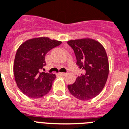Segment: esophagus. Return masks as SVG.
Here are the masks:
<instances>
[{
	"mask_svg": "<svg viewBox=\"0 0 129 129\" xmlns=\"http://www.w3.org/2000/svg\"><path fill=\"white\" fill-rule=\"evenodd\" d=\"M65 74L66 73H58V75L60 76H64L65 75Z\"/></svg>",
	"mask_w": 129,
	"mask_h": 129,
	"instance_id": "obj_1",
	"label": "esophagus"
}]
</instances>
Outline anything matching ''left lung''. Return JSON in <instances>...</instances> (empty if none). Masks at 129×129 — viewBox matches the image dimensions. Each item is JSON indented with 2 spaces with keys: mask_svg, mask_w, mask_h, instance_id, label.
I'll list each match as a JSON object with an SVG mask.
<instances>
[{
  "mask_svg": "<svg viewBox=\"0 0 129 129\" xmlns=\"http://www.w3.org/2000/svg\"><path fill=\"white\" fill-rule=\"evenodd\" d=\"M67 44L73 50L77 65L83 73L73 84L68 85L70 93L81 100L97 96L105 86L109 73L107 54L101 44L93 40H70Z\"/></svg>",
  "mask_w": 129,
  "mask_h": 129,
  "instance_id": "8db88e82",
  "label": "left lung"
}]
</instances>
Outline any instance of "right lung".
<instances>
[{"label": "right lung", "instance_id": "add662e5", "mask_svg": "<svg viewBox=\"0 0 129 129\" xmlns=\"http://www.w3.org/2000/svg\"><path fill=\"white\" fill-rule=\"evenodd\" d=\"M61 42L48 38L31 39L22 44L16 53L13 66L18 87L27 96L39 98L50 91L56 75L44 71L45 56Z\"/></svg>", "mask_w": 129, "mask_h": 129}]
</instances>
